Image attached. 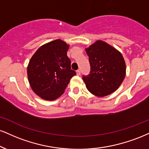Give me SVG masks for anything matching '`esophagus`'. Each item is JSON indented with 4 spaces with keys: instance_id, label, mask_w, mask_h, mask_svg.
I'll list each match as a JSON object with an SVG mask.
<instances>
[{
    "instance_id": "esophagus-1",
    "label": "esophagus",
    "mask_w": 149,
    "mask_h": 149,
    "mask_svg": "<svg viewBox=\"0 0 149 149\" xmlns=\"http://www.w3.org/2000/svg\"><path fill=\"white\" fill-rule=\"evenodd\" d=\"M76 73H77V75H78V76H80V73H81V71H80V69L77 70V71H76Z\"/></svg>"
}]
</instances>
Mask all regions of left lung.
Masks as SVG:
<instances>
[{"mask_svg":"<svg viewBox=\"0 0 149 149\" xmlns=\"http://www.w3.org/2000/svg\"><path fill=\"white\" fill-rule=\"evenodd\" d=\"M85 51L91 67L90 73L82 77L87 89L98 97L115 92L126 76V63L121 53L101 40Z\"/></svg>","mask_w":149,"mask_h":149,"instance_id":"1","label":"left lung"}]
</instances>
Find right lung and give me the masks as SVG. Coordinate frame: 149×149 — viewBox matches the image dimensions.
Instances as JSON below:
<instances>
[{
    "label": "right lung",
    "instance_id": "add662e5",
    "mask_svg": "<svg viewBox=\"0 0 149 149\" xmlns=\"http://www.w3.org/2000/svg\"><path fill=\"white\" fill-rule=\"evenodd\" d=\"M69 47L66 42L56 39L39 48L30 59L28 81L33 92L43 99L53 101L60 97L76 74L67 55Z\"/></svg>",
    "mask_w": 149,
    "mask_h": 149
}]
</instances>
